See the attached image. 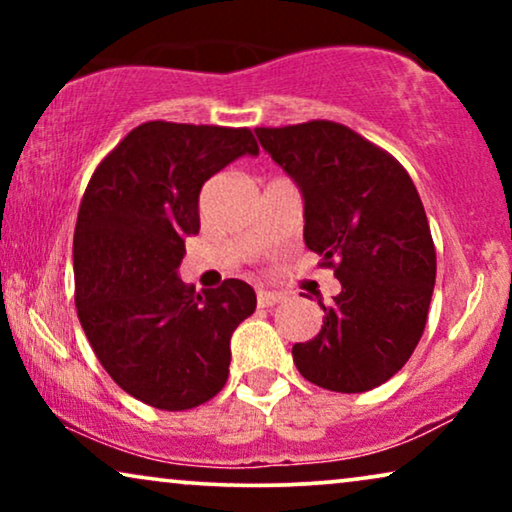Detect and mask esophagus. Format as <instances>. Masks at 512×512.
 <instances>
[{
    "instance_id": "1",
    "label": "esophagus",
    "mask_w": 512,
    "mask_h": 512,
    "mask_svg": "<svg viewBox=\"0 0 512 512\" xmlns=\"http://www.w3.org/2000/svg\"><path fill=\"white\" fill-rule=\"evenodd\" d=\"M282 300H284L282 293H275V291H265V289H261V291L256 293V303H258V307H272V305L282 303Z\"/></svg>"
}]
</instances>
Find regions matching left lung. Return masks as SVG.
Returning <instances> with one entry per match:
<instances>
[{
    "instance_id": "obj_1",
    "label": "left lung",
    "mask_w": 512,
    "mask_h": 512,
    "mask_svg": "<svg viewBox=\"0 0 512 512\" xmlns=\"http://www.w3.org/2000/svg\"><path fill=\"white\" fill-rule=\"evenodd\" d=\"M305 202V244L342 291L319 298L324 326L293 345V363L317 387L361 394L405 366L426 326L436 249L410 174L347 125L310 121L256 128Z\"/></svg>"
}]
</instances>
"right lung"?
Masks as SVG:
<instances>
[{"label":"right lung","instance_id":"obj_1","mask_svg":"<svg viewBox=\"0 0 512 512\" xmlns=\"http://www.w3.org/2000/svg\"><path fill=\"white\" fill-rule=\"evenodd\" d=\"M242 156L247 128L149 121L97 165L74 230L76 312L118 387L158 410H188L223 389L230 335L256 310L242 279L195 293L179 279L198 235L200 188Z\"/></svg>","mask_w":512,"mask_h":512}]
</instances>
